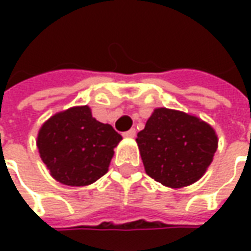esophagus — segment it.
Here are the masks:
<instances>
[{
    "label": "esophagus",
    "instance_id": "obj_1",
    "mask_svg": "<svg viewBox=\"0 0 251 251\" xmlns=\"http://www.w3.org/2000/svg\"><path fill=\"white\" fill-rule=\"evenodd\" d=\"M124 137H126V138H134L136 137V129H130V130L125 131Z\"/></svg>",
    "mask_w": 251,
    "mask_h": 251
}]
</instances>
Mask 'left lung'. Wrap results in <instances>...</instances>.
<instances>
[{
  "mask_svg": "<svg viewBox=\"0 0 251 251\" xmlns=\"http://www.w3.org/2000/svg\"><path fill=\"white\" fill-rule=\"evenodd\" d=\"M136 141L147 174L172 188L199 180L218 148L215 130L208 124L165 107L153 111Z\"/></svg>",
  "mask_w": 251,
  "mask_h": 251,
  "instance_id": "1",
  "label": "left lung"
}]
</instances>
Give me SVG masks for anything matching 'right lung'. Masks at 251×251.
<instances>
[{
  "mask_svg": "<svg viewBox=\"0 0 251 251\" xmlns=\"http://www.w3.org/2000/svg\"><path fill=\"white\" fill-rule=\"evenodd\" d=\"M121 134L91 115L88 106L57 113L41 126L37 148L51 175L63 184L80 187L102 177Z\"/></svg>",
  "mask_w": 251,
  "mask_h": 251,
  "instance_id": "right-lung-1",
  "label": "right lung"
}]
</instances>
